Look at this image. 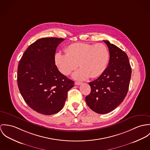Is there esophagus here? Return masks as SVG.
<instances>
[{"mask_svg":"<svg viewBox=\"0 0 150 150\" xmlns=\"http://www.w3.org/2000/svg\"><path fill=\"white\" fill-rule=\"evenodd\" d=\"M81 84V82H75V85H77V86L80 85Z\"/></svg>","mask_w":150,"mask_h":150,"instance_id":"esophagus-1","label":"esophagus"}]
</instances>
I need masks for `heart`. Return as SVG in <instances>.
<instances>
[{"label": "heart", "mask_w": 150, "mask_h": 150, "mask_svg": "<svg viewBox=\"0 0 150 150\" xmlns=\"http://www.w3.org/2000/svg\"><path fill=\"white\" fill-rule=\"evenodd\" d=\"M66 53L57 52L54 60L59 71L68 75L79 66L81 68L72 75L77 80H86L90 76L96 78L105 71L110 59L109 50L106 45L77 42L69 45Z\"/></svg>", "instance_id": "1"}]
</instances>
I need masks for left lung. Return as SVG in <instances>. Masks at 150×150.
Segmentation results:
<instances>
[{
  "label": "left lung",
  "mask_w": 150,
  "mask_h": 150,
  "mask_svg": "<svg viewBox=\"0 0 150 150\" xmlns=\"http://www.w3.org/2000/svg\"><path fill=\"white\" fill-rule=\"evenodd\" d=\"M103 42L109 50V64L96 80L88 83L91 92L85 98L88 107L98 114L110 112L124 100L132 73L127 54L109 41Z\"/></svg>",
  "instance_id": "obj_1"
}]
</instances>
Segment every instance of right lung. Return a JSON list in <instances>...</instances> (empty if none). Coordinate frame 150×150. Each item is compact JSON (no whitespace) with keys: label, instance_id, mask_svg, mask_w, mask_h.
<instances>
[{"label":"right lung","instance_id":"1","mask_svg":"<svg viewBox=\"0 0 150 150\" xmlns=\"http://www.w3.org/2000/svg\"><path fill=\"white\" fill-rule=\"evenodd\" d=\"M64 39H38L24 52L18 67L17 83L26 103L35 112L51 115L60 112L74 82L55 64L56 50Z\"/></svg>","mask_w":150,"mask_h":150}]
</instances>
